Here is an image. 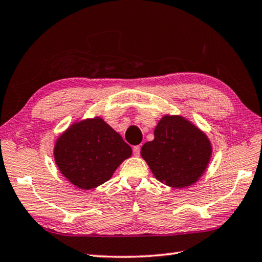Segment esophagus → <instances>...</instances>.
<instances>
[{
	"instance_id": "1",
	"label": "esophagus",
	"mask_w": 262,
	"mask_h": 262,
	"mask_svg": "<svg viewBox=\"0 0 262 262\" xmlns=\"http://www.w3.org/2000/svg\"><path fill=\"white\" fill-rule=\"evenodd\" d=\"M140 153H141V147L140 146H134L133 147V155H134L135 157H138L140 156Z\"/></svg>"
}]
</instances>
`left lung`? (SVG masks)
Listing matches in <instances>:
<instances>
[{
  "label": "left lung",
  "mask_w": 262,
  "mask_h": 262,
  "mask_svg": "<svg viewBox=\"0 0 262 262\" xmlns=\"http://www.w3.org/2000/svg\"><path fill=\"white\" fill-rule=\"evenodd\" d=\"M212 155L208 136L182 116H163L141 156L159 182L167 186H191L203 175Z\"/></svg>",
  "instance_id": "left-lung-1"
}]
</instances>
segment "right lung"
Listing matches in <instances>:
<instances>
[{"label": "right lung", "instance_id": "obj_1", "mask_svg": "<svg viewBox=\"0 0 262 262\" xmlns=\"http://www.w3.org/2000/svg\"><path fill=\"white\" fill-rule=\"evenodd\" d=\"M130 156L132 147L100 117L76 121L54 145V161L60 172L83 189L109 181Z\"/></svg>", "mask_w": 262, "mask_h": 262}]
</instances>
